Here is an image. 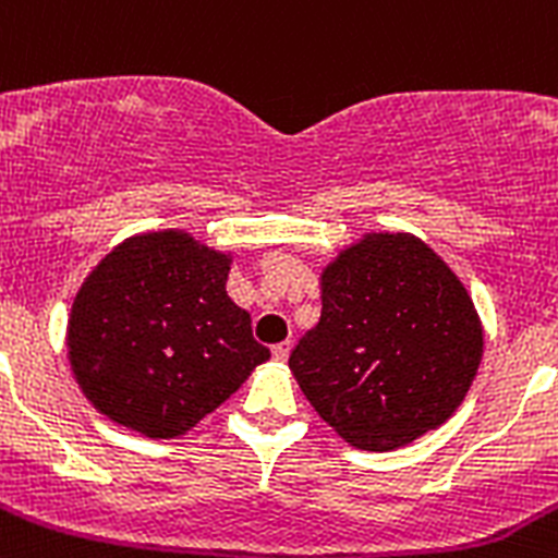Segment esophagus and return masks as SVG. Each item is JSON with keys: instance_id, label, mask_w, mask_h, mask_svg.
Masks as SVG:
<instances>
[{"instance_id": "34e87169", "label": "esophagus", "mask_w": 558, "mask_h": 558, "mask_svg": "<svg viewBox=\"0 0 558 558\" xmlns=\"http://www.w3.org/2000/svg\"><path fill=\"white\" fill-rule=\"evenodd\" d=\"M289 350H291V343H289V341H280V343H275V347H272V355H275V361H286V357H289Z\"/></svg>"}]
</instances>
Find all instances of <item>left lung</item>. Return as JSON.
I'll return each instance as SVG.
<instances>
[{"label":"left lung","mask_w":558,"mask_h":558,"mask_svg":"<svg viewBox=\"0 0 558 558\" xmlns=\"http://www.w3.org/2000/svg\"><path fill=\"white\" fill-rule=\"evenodd\" d=\"M482 361L457 275L410 233H372L322 275V316L289 366L343 440L390 451L444 424Z\"/></svg>","instance_id":"8db88e82"}]
</instances>
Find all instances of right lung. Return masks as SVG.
Listing matches in <instances>:
<instances>
[{
  "label": "right lung",
  "mask_w": 558,
  "mask_h": 558,
  "mask_svg": "<svg viewBox=\"0 0 558 558\" xmlns=\"http://www.w3.org/2000/svg\"><path fill=\"white\" fill-rule=\"evenodd\" d=\"M226 280V255L181 231L114 247L68 322L71 368L93 408L148 437L184 435L269 361Z\"/></svg>",
  "instance_id": "obj_1"
}]
</instances>
